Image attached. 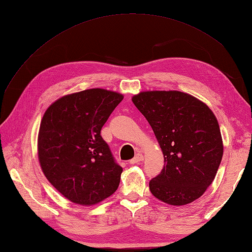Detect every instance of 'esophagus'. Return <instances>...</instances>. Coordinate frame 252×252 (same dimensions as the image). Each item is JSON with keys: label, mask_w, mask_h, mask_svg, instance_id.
Here are the masks:
<instances>
[{"label": "esophagus", "mask_w": 252, "mask_h": 252, "mask_svg": "<svg viewBox=\"0 0 252 252\" xmlns=\"http://www.w3.org/2000/svg\"><path fill=\"white\" fill-rule=\"evenodd\" d=\"M143 159H144L143 155L138 153V154H136V156H135L134 158L130 160V163H131V164H134V163H137V162H141Z\"/></svg>", "instance_id": "obj_1"}]
</instances>
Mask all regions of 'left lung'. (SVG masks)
<instances>
[{
	"mask_svg": "<svg viewBox=\"0 0 252 252\" xmlns=\"http://www.w3.org/2000/svg\"><path fill=\"white\" fill-rule=\"evenodd\" d=\"M163 153L164 164L149 181L152 194L169 205H187L199 198L220 167L223 143L210 108L179 91H152L133 96Z\"/></svg>",
	"mask_w": 252,
	"mask_h": 252,
	"instance_id": "1",
	"label": "left lung"
}]
</instances>
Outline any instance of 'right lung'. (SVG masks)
<instances>
[{
    "label": "right lung",
    "instance_id": "1",
    "mask_svg": "<svg viewBox=\"0 0 252 252\" xmlns=\"http://www.w3.org/2000/svg\"><path fill=\"white\" fill-rule=\"evenodd\" d=\"M122 99L119 93L91 89L63 96L45 111L37 141L41 168L74 203L95 205L119 186L122 167L100 131Z\"/></svg>",
    "mask_w": 252,
    "mask_h": 252
}]
</instances>
